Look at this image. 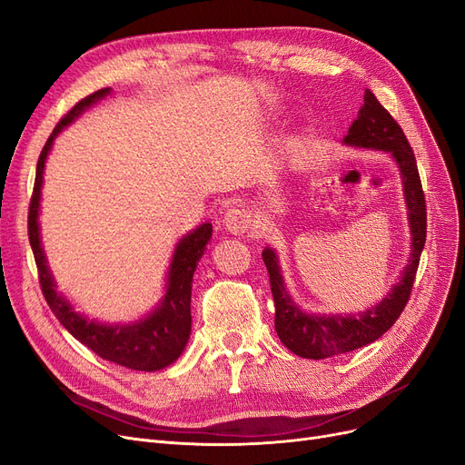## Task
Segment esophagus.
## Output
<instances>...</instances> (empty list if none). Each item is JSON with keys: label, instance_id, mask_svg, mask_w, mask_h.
Wrapping results in <instances>:
<instances>
[{"label": "esophagus", "instance_id": "esophagus-1", "mask_svg": "<svg viewBox=\"0 0 465 465\" xmlns=\"http://www.w3.org/2000/svg\"><path fill=\"white\" fill-rule=\"evenodd\" d=\"M251 214L245 209H242V206H232V209H228L226 214H223V226H226L230 233L235 235L245 233L251 228Z\"/></svg>", "mask_w": 465, "mask_h": 465}]
</instances>
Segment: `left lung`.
Segmentation results:
<instances>
[{
    "mask_svg": "<svg viewBox=\"0 0 465 465\" xmlns=\"http://www.w3.org/2000/svg\"><path fill=\"white\" fill-rule=\"evenodd\" d=\"M345 143L364 149H377L391 153L399 164L402 176L404 199L408 206V220L411 232V252L399 283L391 289L385 299L371 306L370 311L358 314H306L293 302L285 291L283 276L280 272L278 256L272 249L262 251V259L270 276L273 304H276V331L283 345L297 356L322 360L342 352H351L366 347L380 339L392 323L399 320L411 295L420 256L425 245L427 209L421 189L416 154L411 151L402 128L377 97L366 90L364 105L358 111V118L345 135Z\"/></svg>",
    "mask_w": 465,
    "mask_h": 465,
    "instance_id": "obj_1",
    "label": "left lung"
}]
</instances>
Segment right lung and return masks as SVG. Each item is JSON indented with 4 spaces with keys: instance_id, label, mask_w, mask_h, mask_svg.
<instances>
[{
    "instance_id": "right-lung-1",
    "label": "right lung",
    "mask_w": 465,
    "mask_h": 465,
    "mask_svg": "<svg viewBox=\"0 0 465 465\" xmlns=\"http://www.w3.org/2000/svg\"><path fill=\"white\" fill-rule=\"evenodd\" d=\"M109 92V88H103L78 101L76 105L59 120V124L47 137L38 159L36 180H34V192L28 206V239L34 252V261H36L38 266L42 293L51 308V312H54L57 320L63 323V328L68 330V333L103 360H109V362L124 366L128 370L157 371L170 366L172 362H176L187 345L189 333H192L193 272L204 252L206 243H209L213 237V223H201L197 230L187 233L176 245L168 270L166 295L163 297L161 304L154 308L147 318L128 325L99 323L74 312L68 301L55 291V282L51 278V272L47 268V261L40 242L38 213L47 153L51 145H54L57 134L66 124H71L78 114L92 107L95 101L105 97Z\"/></svg>"
}]
</instances>
